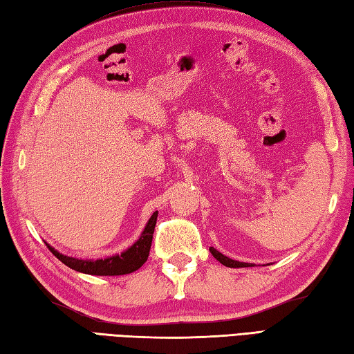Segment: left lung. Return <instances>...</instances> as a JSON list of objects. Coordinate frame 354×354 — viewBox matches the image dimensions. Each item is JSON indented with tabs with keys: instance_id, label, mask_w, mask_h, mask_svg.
Wrapping results in <instances>:
<instances>
[{
	"instance_id": "1",
	"label": "left lung",
	"mask_w": 354,
	"mask_h": 354,
	"mask_svg": "<svg viewBox=\"0 0 354 354\" xmlns=\"http://www.w3.org/2000/svg\"><path fill=\"white\" fill-rule=\"evenodd\" d=\"M210 253L213 254V258H216L221 264L225 266V267H232V268H239V267H252L250 264H247V262H239V261H233L230 258H227L223 253H219L216 248L210 247Z\"/></svg>"
}]
</instances>
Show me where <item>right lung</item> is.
<instances>
[{
    "mask_svg": "<svg viewBox=\"0 0 354 354\" xmlns=\"http://www.w3.org/2000/svg\"><path fill=\"white\" fill-rule=\"evenodd\" d=\"M156 218L158 212L151 214L149 219L147 225H145L144 232L141 233L140 239H138L133 245L129 247L126 252L121 254L110 256L106 259H78V258H71V256H66L59 252L55 250L53 247L47 245L48 250H50L57 258L71 267L75 272L86 273V274H95V276H120V274H127L131 272H136L145 261L149 258L150 247H151V239H153V232L156 225Z\"/></svg>",
    "mask_w": 354,
    "mask_h": 354,
    "instance_id": "right-lung-1",
    "label": "right lung"
}]
</instances>
